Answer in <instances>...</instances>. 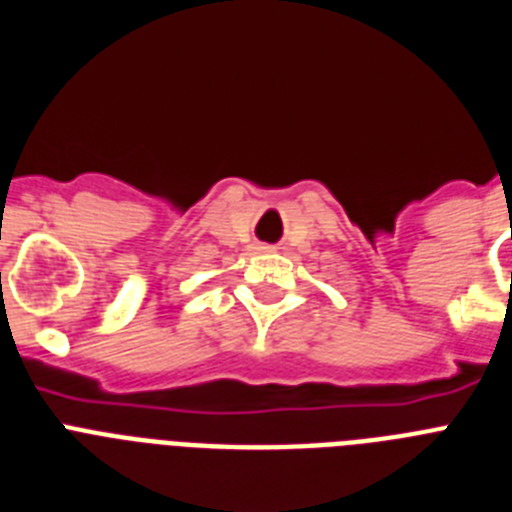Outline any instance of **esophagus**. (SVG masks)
<instances>
[{
  "instance_id": "esophagus-1",
  "label": "esophagus",
  "mask_w": 512,
  "mask_h": 512,
  "mask_svg": "<svg viewBox=\"0 0 512 512\" xmlns=\"http://www.w3.org/2000/svg\"><path fill=\"white\" fill-rule=\"evenodd\" d=\"M260 249H268V247H260Z\"/></svg>"
}]
</instances>
